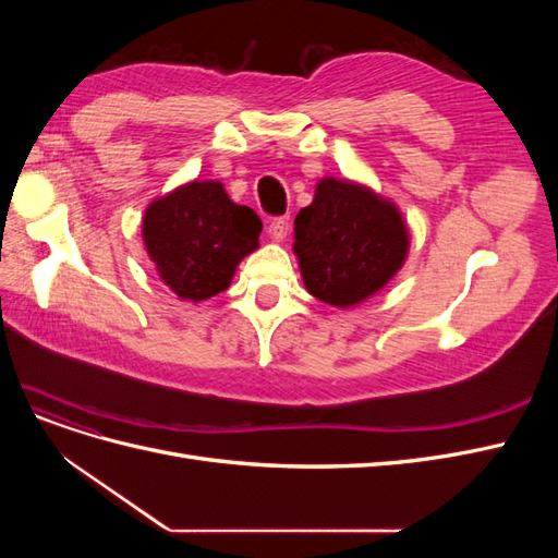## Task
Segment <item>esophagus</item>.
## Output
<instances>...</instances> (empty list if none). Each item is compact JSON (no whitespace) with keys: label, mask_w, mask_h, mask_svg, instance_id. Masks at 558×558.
I'll return each mask as SVG.
<instances>
[{"label":"esophagus","mask_w":558,"mask_h":558,"mask_svg":"<svg viewBox=\"0 0 558 558\" xmlns=\"http://www.w3.org/2000/svg\"><path fill=\"white\" fill-rule=\"evenodd\" d=\"M289 230H291V226H289V218H286V216L272 218V221H269V226H267L269 240H275V242H283L286 238H289Z\"/></svg>","instance_id":"34e87169"}]
</instances>
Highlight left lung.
Masks as SVG:
<instances>
[{
	"instance_id": "8db88e82",
	"label": "left lung",
	"mask_w": 558,
	"mask_h": 558,
	"mask_svg": "<svg viewBox=\"0 0 558 558\" xmlns=\"http://www.w3.org/2000/svg\"><path fill=\"white\" fill-rule=\"evenodd\" d=\"M293 230L305 289L342 310L379 293L410 251V230L396 202L349 179H320Z\"/></svg>"
}]
</instances>
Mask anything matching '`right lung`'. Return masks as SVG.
Wrapping results in <instances>:
<instances>
[{
	"label": "right lung",
	"mask_w": 558,
	"mask_h": 558,
	"mask_svg": "<svg viewBox=\"0 0 558 558\" xmlns=\"http://www.w3.org/2000/svg\"><path fill=\"white\" fill-rule=\"evenodd\" d=\"M260 230L258 214L232 202L221 181L195 179L150 202L142 240L167 289L202 302L228 289Z\"/></svg>",
	"instance_id": "add662e5"
}]
</instances>
